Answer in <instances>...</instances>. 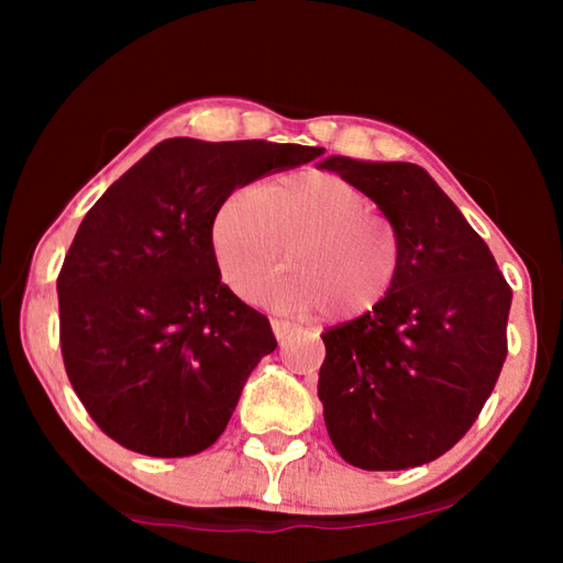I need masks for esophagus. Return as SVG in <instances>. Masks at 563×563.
<instances>
[{"mask_svg":"<svg viewBox=\"0 0 563 563\" xmlns=\"http://www.w3.org/2000/svg\"><path fill=\"white\" fill-rule=\"evenodd\" d=\"M271 325H273V332H275V338H278V340L288 338V335H290V330H292L290 322L278 320V318H273V320H271Z\"/></svg>","mask_w":563,"mask_h":563,"instance_id":"esophagus-1","label":"esophagus"}]
</instances>
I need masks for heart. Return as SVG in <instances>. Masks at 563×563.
<instances>
[{
    "label": "heart",
    "mask_w": 563,
    "mask_h": 563,
    "mask_svg": "<svg viewBox=\"0 0 563 563\" xmlns=\"http://www.w3.org/2000/svg\"><path fill=\"white\" fill-rule=\"evenodd\" d=\"M223 280L243 300L265 288L275 310L322 312L332 322L373 312L393 292L402 265V238L367 190L328 170H295L238 190L218 206L211 228ZM289 253H284V245Z\"/></svg>",
    "instance_id": "b5f03b06"
}]
</instances>
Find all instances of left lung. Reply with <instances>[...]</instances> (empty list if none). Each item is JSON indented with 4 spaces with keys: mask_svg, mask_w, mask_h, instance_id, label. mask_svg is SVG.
Here are the masks:
<instances>
[{
    "mask_svg": "<svg viewBox=\"0 0 563 563\" xmlns=\"http://www.w3.org/2000/svg\"><path fill=\"white\" fill-rule=\"evenodd\" d=\"M320 168L367 190L402 238L393 292L322 332L318 397L342 460L397 472L470 432L504 360L511 288L450 196L417 164L330 156Z\"/></svg>",
    "mask_w": 563,
    "mask_h": 563,
    "instance_id": "1",
    "label": "left lung"
}]
</instances>
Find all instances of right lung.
<instances>
[{
    "instance_id": "1",
    "label": "right lung",
    "mask_w": 563,
    "mask_h": 563,
    "mask_svg": "<svg viewBox=\"0 0 563 563\" xmlns=\"http://www.w3.org/2000/svg\"><path fill=\"white\" fill-rule=\"evenodd\" d=\"M318 156L300 144L168 139L84 216L56 278L59 345L76 397L113 442L170 460L223 434L278 342L221 283L213 216L235 188Z\"/></svg>"
}]
</instances>
